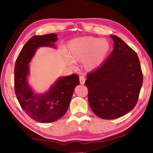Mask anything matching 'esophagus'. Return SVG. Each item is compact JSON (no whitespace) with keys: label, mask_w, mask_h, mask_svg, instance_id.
Wrapping results in <instances>:
<instances>
[{"label":"esophagus","mask_w":153,"mask_h":153,"mask_svg":"<svg viewBox=\"0 0 153 153\" xmlns=\"http://www.w3.org/2000/svg\"><path fill=\"white\" fill-rule=\"evenodd\" d=\"M79 81H80V83L84 84L85 81V78L83 76H81L79 77Z\"/></svg>","instance_id":"obj_1"}]
</instances>
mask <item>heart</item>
<instances>
[{
	"label": "heart",
	"mask_w": 153,
	"mask_h": 153,
	"mask_svg": "<svg viewBox=\"0 0 153 153\" xmlns=\"http://www.w3.org/2000/svg\"><path fill=\"white\" fill-rule=\"evenodd\" d=\"M68 54L74 61L83 59L88 69H94L103 62L110 49V44L106 39L85 36L72 39L67 45Z\"/></svg>",
	"instance_id": "b5f03b06"
}]
</instances>
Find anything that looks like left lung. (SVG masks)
<instances>
[{"label": "left lung", "mask_w": 153, "mask_h": 153, "mask_svg": "<svg viewBox=\"0 0 153 153\" xmlns=\"http://www.w3.org/2000/svg\"><path fill=\"white\" fill-rule=\"evenodd\" d=\"M114 50L97 69L87 74L89 105L100 118L123 116L136 105L143 83L137 53L123 39L110 36Z\"/></svg>", "instance_id": "left-lung-1"}]
</instances>
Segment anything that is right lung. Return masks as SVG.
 Returning <instances> with one entry per match:
<instances>
[{
  "label": "right lung",
  "mask_w": 153,
  "mask_h": 153,
  "mask_svg": "<svg viewBox=\"0 0 153 153\" xmlns=\"http://www.w3.org/2000/svg\"><path fill=\"white\" fill-rule=\"evenodd\" d=\"M57 39L55 33L33 36L21 50L14 68V88L21 107L32 119L42 123L57 121L66 113L75 87L79 84L76 74L59 77L47 92L37 94L28 83L29 63L37 49L55 47Z\"/></svg>",
  "instance_id": "right-lung-1"
}]
</instances>
